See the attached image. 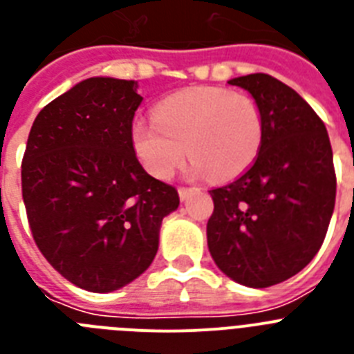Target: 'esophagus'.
<instances>
[{
	"label": "esophagus",
	"instance_id": "obj_1",
	"mask_svg": "<svg viewBox=\"0 0 354 354\" xmlns=\"http://www.w3.org/2000/svg\"><path fill=\"white\" fill-rule=\"evenodd\" d=\"M193 192H196L195 187H179V196H180V200H187V196L192 195Z\"/></svg>",
	"mask_w": 354,
	"mask_h": 354
}]
</instances>
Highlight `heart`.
Wrapping results in <instances>:
<instances>
[{
	"instance_id": "b5f03b06",
	"label": "heart",
	"mask_w": 354,
	"mask_h": 354,
	"mask_svg": "<svg viewBox=\"0 0 354 354\" xmlns=\"http://www.w3.org/2000/svg\"><path fill=\"white\" fill-rule=\"evenodd\" d=\"M140 161L158 179H170L187 154L189 175L232 180L257 161L264 143L261 106L248 95L216 86H195L165 97L154 118L131 129Z\"/></svg>"
}]
</instances>
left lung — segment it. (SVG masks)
<instances>
[{
    "instance_id": "8db88e82",
    "label": "left lung",
    "mask_w": 354,
    "mask_h": 354,
    "mask_svg": "<svg viewBox=\"0 0 354 354\" xmlns=\"http://www.w3.org/2000/svg\"><path fill=\"white\" fill-rule=\"evenodd\" d=\"M261 106L264 143L239 179L211 189L207 246L241 286L264 289L294 277L323 245L335 207L333 152L323 120L270 74L228 80Z\"/></svg>"
}]
</instances>
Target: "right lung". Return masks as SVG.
Returning <instances> with one entry per match:
<instances>
[{"mask_svg": "<svg viewBox=\"0 0 354 354\" xmlns=\"http://www.w3.org/2000/svg\"><path fill=\"white\" fill-rule=\"evenodd\" d=\"M136 81L88 77L37 115L21 167L23 200L42 255L90 292L127 286L152 264L177 189L140 165L131 138Z\"/></svg>", "mask_w": 354, "mask_h": 354, "instance_id": "add662e5", "label": "right lung"}]
</instances>
